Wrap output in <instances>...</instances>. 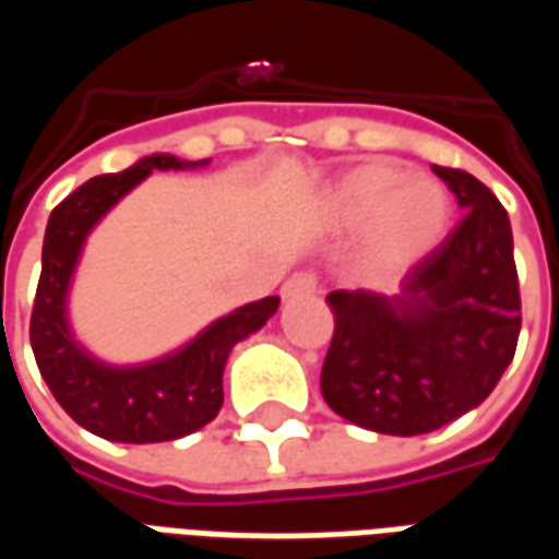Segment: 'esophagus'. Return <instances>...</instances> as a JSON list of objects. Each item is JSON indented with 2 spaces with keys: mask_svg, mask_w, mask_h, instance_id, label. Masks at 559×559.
I'll list each match as a JSON object with an SVG mask.
<instances>
[{
  "mask_svg": "<svg viewBox=\"0 0 559 559\" xmlns=\"http://www.w3.org/2000/svg\"><path fill=\"white\" fill-rule=\"evenodd\" d=\"M317 293V278L311 272H296L290 278L284 281V287H281V296L284 299H299V296H311Z\"/></svg>",
  "mask_w": 559,
  "mask_h": 559,
  "instance_id": "esophagus-1",
  "label": "esophagus"
}]
</instances>
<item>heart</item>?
Listing matches in <instances>:
<instances>
[{
	"mask_svg": "<svg viewBox=\"0 0 559 559\" xmlns=\"http://www.w3.org/2000/svg\"><path fill=\"white\" fill-rule=\"evenodd\" d=\"M341 230L362 227V260L374 272H401L431 254L445 236L452 200L431 176L399 160H368L341 176L323 200Z\"/></svg>",
	"mask_w": 559,
	"mask_h": 559,
	"instance_id": "1",
	"label": "heart"
}]
</instances>
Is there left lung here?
<instances>
[{
  "mask_svg": "<svg viewBox=\"0 0 559 559\" xmlns=\"http://www.w3.org/2000/svg\"><path fill=\"white\" fill-rule=\"evenodd\" d=\"M467 209L395 296L335 290L320 389L359 428L413 437L479 407L512 362L521 332L512 224L491 188L433 167Z\"/></svg>",
  "mask_w": 559,
  "mask_h": 559,
  "instance_id": "1",
  "label": "left lung"
}]
</instances>
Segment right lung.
<instances>
[{
    "mask_svg": "<svg viewBox=\"0 0 559 559\" xmlns=\"http://www.w3.org/2000/svg\"><path fill=\"white\" fill-rule=\"evenodd\" d=\"M206 160L146 155L122 173L95 176L50 212L41 278L32 305L29 341L44 383L71 419L114 443H164L200 431L224 404V365L230 350L266 326L278 296L248 302L209 323L179 350L143 365L95 359L71 332L68 290L95 224L152 170H194Z\"/></svg>",
    "mask_w": 559,
    "mask_h": 559,
    "instance_id": "right-lung-1",
    "label": "right lung"
}]
</instances>
